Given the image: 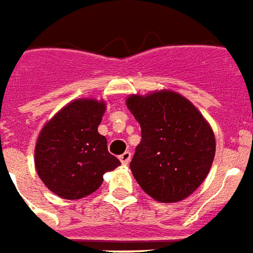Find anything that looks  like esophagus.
<instances>
[{
	"instance_id": "esophagus-1",
	"label": "esophagus",
	"mask_w": 253,
	"mask_h": 253,
	"mask_svg": "<svg viewBox=\"0 0 253 253\" xmlns=\"http://www.w3.org/2000/svg\"><path fill=\"white\" fill-rule=\"evenodd\" d=\"M119 160H121V162L123 165H128V162L131 160V153H130V151H125V153L119 157Z\"/></svg>"
}]
</instances>
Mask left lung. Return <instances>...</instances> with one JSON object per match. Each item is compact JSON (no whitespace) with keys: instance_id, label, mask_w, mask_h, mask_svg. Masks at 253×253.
I'll return each mask as SVG.
<instances>
[{"instance_id":"8db88e82","label":"left lung","mask_w":253,"mask_h":253,"mask_svg":"<svg viewBox=\"0 0 253 253\" xmlns=\"http://www.w3.org/2000/svg\"><path fill=\"white\" fill-rule=\"evenodd\" d=\"M127 108L141 125L142 141L130 162L136 182L160 203H177L203 184L216 139L203 114L173 91L130 95Z\"/></svg>"}]
</instances>
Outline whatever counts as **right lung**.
I'll list each match as a JSON object with an SVG mask.
<instances>
[{
  "mask_svg": "<svg viewBox=\"0 0 253 253\" xmlns=\"http://www.w3.org/2000/svg\"><path fill=\"white\" fill-rule=\"evenodd\" d=\"M104 111L102 100L76 99L45 123L37 138V174L61 198L79 200L93 193L103 174L121 165L108 153L106 136L98 132Z\"/></svg>",
  "mask_w": 253,
  "mask_h": 253,
  "instance_id": "1",
  "label": "right lung"
}]
</instances>
